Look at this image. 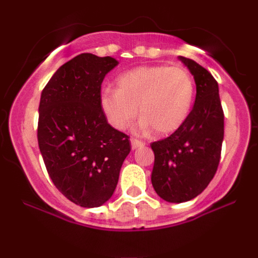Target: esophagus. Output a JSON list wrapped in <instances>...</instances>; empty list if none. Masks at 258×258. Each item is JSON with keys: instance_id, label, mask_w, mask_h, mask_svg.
I'll return each mask as SVG.
<instances>
[{"instance_id": "34e87169", "label": "esophagus", "mask_w": 258, "mask_h": 258, "mask_svg": "<svg viewBox=\"0 0 258 258\" xmlns=\"http://www.w3.org/2000/svg\"><path fill=\"white\" fill-rule=\"evenodd\" d=\"M144 146H146V143H144V142L138 141V139H135V138H132V139H131V147H132V149H133V150L137 149V148L144 147Z\"/></svg>"}]
</instances>
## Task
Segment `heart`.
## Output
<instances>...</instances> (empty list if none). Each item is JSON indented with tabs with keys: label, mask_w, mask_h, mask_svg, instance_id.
Segmentation results:
<instances>
[{
	"label": "heart",
	"mask_w": 258,
	"mask_h": 258,
	"mask_svg": "<svg viewBox=\"0 0 258 258\" xmlns=\"http://www.w3.org/2000/svg\"><path fill=\"white\" fill-rule=\"evenodd\" d=\"M194 96V81L186 70L153 65L121 74L116 80V91H105L100 97V105L114 128L125 130L139 110L142 119L138 131L154 128L158 135L165 136L185 122Z\"/></svg>",
	"instance_id": "b5f03b06"
}]
</instances>
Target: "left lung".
<instances>
[{
  "label": "left lung",
  "instance_id": "1",
  "mask_svg": "<svg viewBox=\"0 0 258 258\" xmlns=\"http://www.w3.org/2000/svg\"><path fill=\"white\" fill-rule=\"evenodd\" d=\"M178 59L197 86L193 110L170 137L150 144L155 155L152 184L161 199L174 204L194 199L209 185L220 164L224 135L217 81L197 61Z\"/></svg>",
  "mask_w": 258,
  "mask_h": 258
}]
</instances>
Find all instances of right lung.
<instances>
[{"label":"right lung","instance_id":"1","mask_svg":"<svg viewBox=\"0 0 258 258\" xmlns=\"http://www.w3.org/2000/svg\"><path fill=\"white\" fill-rule=\"evenodd\" d=\"M117 64L82 53L61 65L41 94V155L58 190L82 207L110 199L131 152L128 137L109 125L100 105V86Z\"/></svg>","mask_w":258,"mask_h":258}]
</instances>
